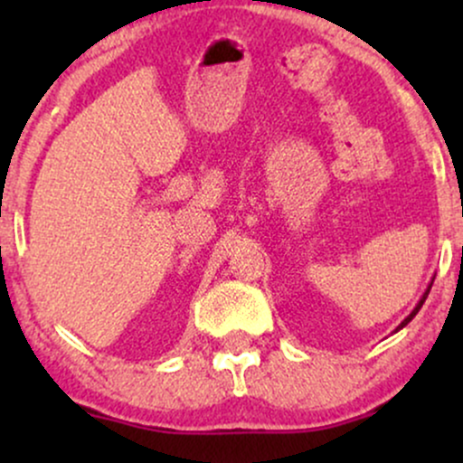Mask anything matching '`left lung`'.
Listing matches in <instances>:
<instances>
[{"label": "left lung", "mask_w": 463, "mask_h": 463, "mask_svg": "<svg viewBox=\"0 0 463 463\" xmlns=\"http://www.w3.org/2000/svg\"><path fill=\"white\" fill-rule=\"evenodd\" d=\"M431 285H433V283H431ZM431 285H429V289H427V291H424V296H422V298H420V302H418V305H416V309H413L411 313H409V316L405 317V320H402V322H401V326H398V328H396V331H401V328H402V326H407V324H409V322H411V320H413V317H416V313L420 311V307H422V305H424V300H427L429 291H431Z\"/></svg>", "instance_id": "left-lung-1"}]
</instances>
